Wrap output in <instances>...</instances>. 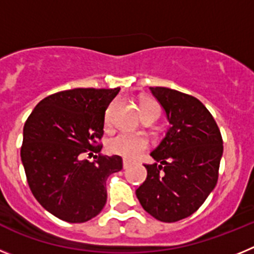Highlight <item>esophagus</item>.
I'll use <instances>...</instances> for the list:
<instances>
[{
    "label": "esophagus",
    "instance_id": "34e87169",
    "mask_svg": "<svg viewBox=\"0 0 254 254\" xmlns=\"http://www.w3.org/2000/svg\"><path fill=\"white\" fill-rule=\"evenodd\" d=\"M131 165V161L129 160H123V169H127V168Z\"/></svg>",
    "mask_w": 254,
    "mask_h": 254
}]
</instances>
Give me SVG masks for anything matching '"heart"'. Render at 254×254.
<instances>
[{
    "label": "heart",
    "mask_w": 254,
    "mask_h": 254,
    "mask_svg": "<svg viewBox=\"0 0 254 254\" xmlns=\"http://www.w3.org/2000/svg\"><path fill=\"white\" fill-rule=\"evenodd\" d=\"M141 112H142V116L150 112L160 114V108L152 100L145 99L141 102ZM147 147H149V140L142 134L118 133L108 142L109 151L126 159L138 158Z\"/></svg>",
    "instance_id": "obj_1"
}]
</instances>
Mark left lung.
Segmentation results:
<instances>
[{"instance_id":"obj_1","label":"left lung","mask_w":254,"mask_h":254,"mask_svg":"<svg viewBox=\"0 0 254 254\" xmlns=\"http://www.w3.org/2000/svg\"><path fill=\"white\" fill-rule=\"evenodd\" d=\"M170 127L145 164L146 181L136 190L143 210L164 223L194 214L219 178L223 137L207 108L197 98L168 87H151Z\"/></svg>"}]
</instances>
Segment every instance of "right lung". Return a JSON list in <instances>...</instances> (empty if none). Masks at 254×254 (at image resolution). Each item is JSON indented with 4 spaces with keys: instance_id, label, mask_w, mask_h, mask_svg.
I'll return each mask as SVG.
<instances>
[{
    "instance_id": "obj_1",
    "label": "right lung",
    "mask_w": 254,
    "mask_h": 254,
    "mask_svg": "<svg viewBox=\"0 0 254 254\" xmlns=\"http://www.w3.org/2000/svg\"><path fill=\"white\" fill-rule=\"evenodd\" d=\"M114 89H72L38 103L24 126L21 161L31 193L48 212L67 223H85L107 202L108 177L122 170L118 155L99 154ZM94 162L82 156H92Z\"/></svg>"
}]
</instances>
